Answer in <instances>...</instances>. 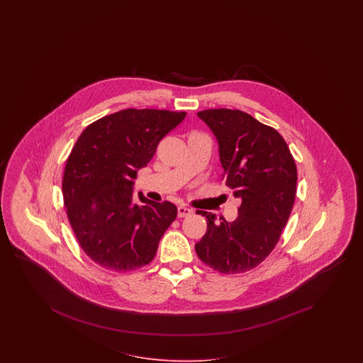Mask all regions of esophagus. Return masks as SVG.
Segmentation results:
<instances>
[{
  "mask_svg": "<svg viewBox=\"0 0 363 363\" xmlns=\"http://www.w3.org/2000/svg\"><path fill=\"white\" fill-rule=\"evenodd\" d=\"M193 214V210L189 209L186 206H178V217L184 218V217H189Z\"/></svg>",
  "mask_w": 363,
  "mask_h": 363,
  "instance_id": "esophagus-1",
  "label": "esophagus"
}]
</instances>
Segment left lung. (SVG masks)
<instances>
[{
    "instance_id": "1",
    "label": "left lung",
    "mask_w": 363,
    "mask_h": 363,
    "mask_svg": "<svg viewBox=\"0 0 363 363\" xmlns=\"http://www.w3.org/2000/svg\"><path fill=\"white\" fill-rule=\"evenodd\" d=\"M218 143L222 179L241 199L233 222L202 211L208 230L196 243L203 264L223 274L254 269L273 252L290 217L297 166L282 135L241 110L197 113Z\"/></svg>"
}]
</instances>
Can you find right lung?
I'll use <instances>...</instances> for the list:
<instances>
[{
	"instance_id": "obj_1",
	"label": "right lung",
	"mask_w": 363,
	"mask_h": 363,
	"mask_svg": "<svg viewBox=\"0 0 363 363\" xmlns=\"http://www.w3.org/2000/svg\"><path fill=\"white\" fill-rule=\"evenodd\" d=\"M186 113L125 109L93 122L66 161L62 194L66 214L89 258L111 272L149 264L166 229L176 220L172 202L138 193L137 172L150 162L160 141Z\"/></svg>"
}]
</instances>
